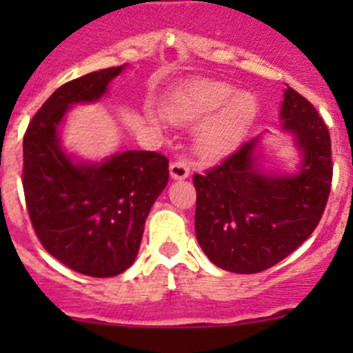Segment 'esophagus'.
Instances as JSON below:
<instances>
[{
  "label": "esophagus",
  "instance_id": "obj_1",
  "mask_svg": "<svg viewBox=\"0 0 353 353\" xmlns=\"http://www.w3.org/2000/svg\"><path fill=\"white\" fill-rule=\"evenodd\" d=\"M191 169L188 167V163L184 160H176V162L170 163L169 167V174L174 181H183L186 177H190Z\"/></svg>",
  "mask_w": 353,
  "mask_h": 353
}]
</instances>
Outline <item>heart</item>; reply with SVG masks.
<instances>
[{
	"mask_svg": "<svg viewBox=\"0 0 353 353\" xmlns=\"http://www.w3.org/2000/svg\"><path fill=\"white\" fill-rule=\"evenodd\" d=\"M163 114L176 124L199 121L193 133L194 150L205 159H216L244 140L258 114V102L225 81L196 80L170 94ZM152 123L159 126L160 121L152 116Z\"/></svg>",
	"mask_w": 353,
	"mask_h": 353,
	"instance_id": "obj_1",
	"label": "heart"
}]
</instances>
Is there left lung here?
I'll list each match as a JSON object with an SVG mask.
<instances>
[{"label":"left lung","instance_id":"1","mask_svg":"<svg viewBox=\"0 0 353 353\" xmlns=\"http://www.w3.org/2000/svg\"><path fill=\"white\" fill-rule=\"evenodd\" d=\"M280 121L299 154L294 170L263 167L261 133L193 177L198 244L227 272L249 275L272 268L311 236L325 212L333 174L328 128L290 87L283 92Z\"/></svg>","mask_w":353,"mask_h":353}]
</instances>
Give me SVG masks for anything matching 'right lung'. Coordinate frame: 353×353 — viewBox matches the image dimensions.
<instances>
[{"label": "right lung", "mask_w": 353, "mask_h": 353, "mask_svg": "<svg viewBox=\"0 0 353 353\" xmlns=\"http://www.w3.org/2000/svg\"><path fill=\"white\" fill-rule=\"evenodd\" d=\"M128 65L92 71L59 87L23 138V191L39 241L58 261L108 279L134 263L145 220L169 181V160L128 150L83 160L63 147L71 108L97 104Z\"/></svg>", "instance_id": "1"}]
</instances>
